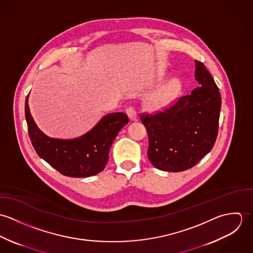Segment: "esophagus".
I'll return each mask as SVG.
<instances>
[{
    "label": "esophagus",
    "mask_w": 253,
    "mask_h": 253,
    "mask_svg": "<svg viewBox=\"0 0 253 253\" xmlns=\"http://www.w3.org/2000/svg\"><path fill=\"white\" fill-rule=\"evenodd\" d=\"M126 114H127V116L129 117V119L131 121H136L137 113H136L135 109L133 108V107H128V108L126 109Z\"/></svg>",
    "instance_id": "1"
}]
</instances>
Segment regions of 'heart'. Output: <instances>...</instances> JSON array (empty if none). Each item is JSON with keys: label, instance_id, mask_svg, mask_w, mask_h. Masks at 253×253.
Instances as JSON below:
<instances>
[{"label": "heart", "instance_id": "1", "mask_svg": "<svg viewBox=\"0 0 253 253\" xmlns=\"http://www.w3.org/2000/svg\"><path fill=\"white\" fill-rule=\"evenodd\" d=\"M179 90H180L179 81L176 79L171 80L159 91V93L157 94L154 100V104L156 106H162L164 104H167L177 95Z\"/></svg>", "mask_w": 253, "mask_h": 253}]
</instances>
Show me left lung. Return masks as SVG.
<instances>
[{"mask_svg": "<svg viewBox=\"0 0 253 253\" xmlns=\"http://www.w3.org/2000/svg\"><path fill=\"white\" fill-rule=\"evenodd\" d=\"M195 64L199 87L164 111L140 116L149 137L148 158L158 169H191L215 143L221 95L206 66L198 60Z\"/></svg>", "mask_w": 253, "mask_h": 253, "instance_id": "left-lung-1", "label": "left lung"}]
</instances>
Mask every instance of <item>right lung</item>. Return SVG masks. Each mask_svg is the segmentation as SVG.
<instances>
[{"mask_svg":"<svg viewBox=\"0 0 253 253\" xmlns=\"http://www.w3.org/2000/svg\"><path fill=\"white\" fill-rule=\"evenodd\" d=\"M25 100V118L37 154L65 176L88 177L101 172L108 163L109 150L117 134L128 123L126 114L111 113L86 133L73 139L52 138L36 125Z\"/></svg>","mask_w":253,"mask_h":253,"instance_id":"obj_1","label":"right lung"}]
</instances>
